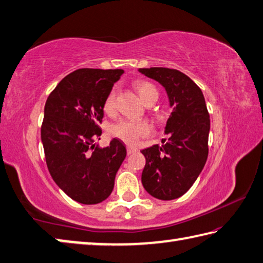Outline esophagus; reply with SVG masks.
<instances>
[{
  "instance_id": "esophagus-1",
  "label": "esophagus",
  "mask_w": 263,
  "mask_h": 263,
  "mask_svg": "<svg viewBox=\"0 0 263 263\" xmlns=\"http://www.w3.org/2000/svg\"><path fill=\"white\" fill-rule=\"evenodd\" d=\"M126 151H127L128 155H132V154H135V153L137 152V148L131 147V146H127V147H126Z\"/></svg>"
}]
</instances>
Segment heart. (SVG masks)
I'll return each instance as SVG.
<instances>
[{
  "mask_svg": "<svg viewBox=\"0 0 263 263\" xmlns=\"http://www.w3.org/2000/svg\"><path fill=\"white\" fill-rule=\"evenodd\" d=\"M136 89L138 91L139 96H140L143 101H148L152 98L158 97V92L156 87L152 83L146 81H138L135 83ZM115 100H116V90L111 89L109 93L107 95L105 102H104V110L108 114L115 111ZM109 132L112 137H115L120 140L124 141L128 145H135L136 142L140 138L147 137L152 133V126L149 123L145 121H135V120H123L117 121L114 123L109 128Z\"/></svg>",
  "mask_w": 263,
  "mask_h": 263,
  "instance_id": "heart-1",
  "label": "heart"
}]
</instances>
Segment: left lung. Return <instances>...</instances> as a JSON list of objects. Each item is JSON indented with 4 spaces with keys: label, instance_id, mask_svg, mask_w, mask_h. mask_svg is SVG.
Instances as JSON below:
<instances>
[{
    "label": "left lung",
    "instance_id": "left-lung-1",
    "mask_svg": "<svg viewBox=\"0 0 263 263\" xmlns=\"http://www.w3.org/2000/svg\"><path fill=\"white\" fill-rule=\"evenodd\" d=\"M139 71L165 89L172 107L163 145L141 151L146 157L142 186L153 197L176 199L188 192L206 163L210 132L206 104L202 90L181 71L164 67Z\"/></svg>",
    "mask_w": 263,
    "mask_h": 263
}]
</instances>
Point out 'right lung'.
<instances>
[{
    "mask_svg": "<svg viewBox=\"0 0 263 263\" xmlns=\"http://www.w3.org/2000/svg\"><path fill=\"white\" fill-rule=\"evenodd\" d=\"M123 69H77L64 77L48 97L41 127L51 177L76 202L92 205L108 198L118 168L126 156L114 138L99 148L104 102Z\"/></svg>",
    "mask_w": 263,
    "mask_h": 263,
    "instance_id": "1",
    "label": "right lung"
}]
</instances>
